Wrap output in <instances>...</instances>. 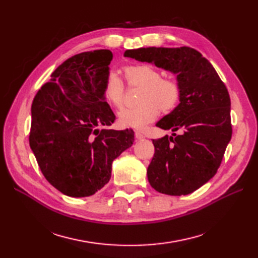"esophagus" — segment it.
I'll return each mask as SVG.
<instances>
[{
	"instance_id": "34e87169",
	"label": "esophagus",
	"mask_w": 258,
	"mask_h": 258,
	"mask_svg": "<svg viewBox=\"0 0 258 258\" xmlns=\"http://www.w3.org/2000/svg\"><path fill=\"white\" fill-rule=\"evenodd\" d=\"M135 136H136V139H137V140H143V139L145 138V137L143 136V134H141V132H140V131H136Z\"/></svg>"
}]
</instances>
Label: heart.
I'll list each match as a JSON object with an SVG mask.
<instances>
[{"mask_svg":"<svg viewBox=\"0 0 258 258\" xmlns=\"http://www.w3.org/2000/svg\"><path fill=\"white\" fill-rule=\"evenodd\" d=\"M126 81L131 86L141 87L138 101L140 104L134 107H122L118 112V121L122 127L142 129L152 122L162 112H170L176 106L181 89L176 81L162 79L158 70L148 64L128 66L123 69ZM123 83L115 72L107 74L103 96L111 105L118 107L122 102Z\"/></svg>","mask_w":258,"mask_h":258,"instance_id":"1","label":"heart"}]
</instances>
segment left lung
<instances>
[{"label": "left lung", "instance_id": "left-lung-1", "mask_svg": "<svg viewBox=\"0 0 258 258\" xmlns=\"http://www.w3.org/2000/svg\"><path fill=\"white\" fill-rule=\"evenodd\" d=\"M123 56L176 74L179 103L156 126L182 134L153 140L155 154L147 178L161 194L188 195L215 175L231 139L227 88L213 66L186 46L128 49Z\"/></svg>", "mask_w": 258, "mask_h": 258}]
</instances>
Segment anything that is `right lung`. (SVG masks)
<instances>
[{"mask_svg": "<svg viewBox=\"0 0 258 258\" xmlns=\"http://www.w3.org/2000/svg\"><path fill=\"white\" fill-rule=\"evenodd\" d=\"M112 59L108 49L69 58L31 106V150L45 178L70 197H88L102 188L113 160L135 141L132 129H99L115 120L103 96Z\"/></svg>", "mask_w": 258, "mask_h": 258, "instance_id": "add662e5", "label": "right lung"}]
</instances>
